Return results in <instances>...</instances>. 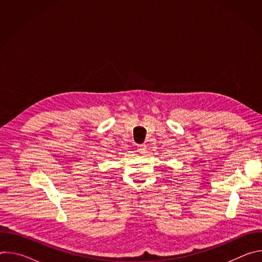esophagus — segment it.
Wrapping results in <instances>:
<instances>
[{"label":"esophagus","instance_id":"34e87169","mask_svg":"<svg viewBox=\"0 0 262 262\" xmlns=\"http://www.w3.org/2000/svg\"><path fill=\"white\" fill-rule=\"evenodd\" d=\"M138 150L140 154H144L146 150V146L145 145H139L138 146Z\"/></svg>","mask_w":262,"mask_h":262}]
</instances>
